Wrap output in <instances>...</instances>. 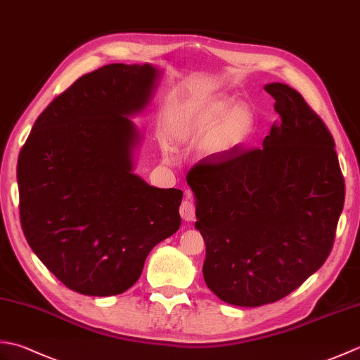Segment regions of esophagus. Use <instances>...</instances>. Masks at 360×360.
<instances>
[{"label": "esophagus", "mask_w": 360, "mask_h": 360, "mask_svg": "<svg viewBox=\"0 0 360 360\" xmlns=\"http://www.w3.org/2000/svg\"><path fill=\"white\" fill-rule=\"evenodd\" d=\"M195 204L192 201V195H190V192H186V200L181 202V207H179V213L182 219L186 221H193L195 219Z\"/></svg>", "instance_id": "34e87169"}]
</instances>
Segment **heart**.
Returning <instances> with one entry per match:
<instances>
[{
  "label": "heart",
  "instance_id": "obj_1",
  "mask_svg": "<svg viewBox=\"0 0 360 360\" xmlns=\"http://www.w3.org/2000/svg\"><path fill=\"white\" fill-rule=\"evenodd\" d=\"M205 150L210 155L224 156L250 141L257 129V114L246 103L233 105V98L219 97L193 111L181 112L174 117V139H184L192 133L207 131L213 125Z\"/></svg>",
  "mask_w": 360,
  "mask_h": 360
}]
</instances>
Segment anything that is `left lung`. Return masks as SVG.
<instances>
[{
	"instance_id": "1",
	"label": "left lung",
	"mask_w": 360,
	"mask_h": 360,
	"mask_svg": "<svg viewBox=\"0 0 360 360\" xmlns=\"http://www.w3.org/2000/svg\"><path fill=\"white\" fill-rule=\"evenodd\" d=\"M264 89L281 124L263 147L207 156L187 173L205 243V285L235 307L278 302L322 267L345 202L323 120L290 86Z\"/></svg>"
}]
</instances>
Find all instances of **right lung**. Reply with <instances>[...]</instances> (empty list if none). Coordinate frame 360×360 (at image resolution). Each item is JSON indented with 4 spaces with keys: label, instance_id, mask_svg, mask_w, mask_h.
<instances>
[{
    "label": "right lung",
    "instance_id": "obj_1",
    "mask_svg": "<svg viewBox=\"0 0 360 360\" xmlns=\"http://www.w3.org/2000/svg\"><path fill=\"white\" fill-rule=\"evenodd\" d=\"M156 68L112 63L46 106L18 156L20 221L30 249L75 292L108 297L139 280L150 250L181 226L178 188L133 173Z\"/></svg>",
    "mask_w": 360,
    "mask_h": 360
}]
</instances>
